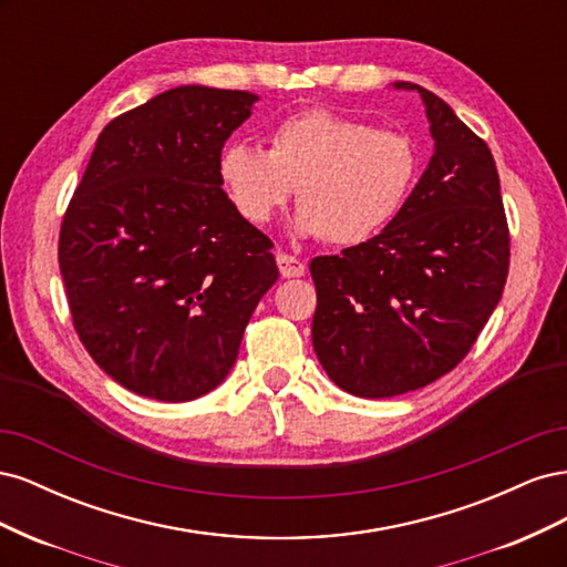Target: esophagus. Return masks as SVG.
Returning a JSON list of instances; mask_svg holds the SVG:
<instances>
[{
    "mask_svg": "<svg viewBox=\"0 0 567 567\" xmlns=\"http://www.w3.org/2000/svg\"><path fill=\"white\" fill-rule=\"evenodd\" d=\"M277 265H279L281 277H286V279L305 277V271H307V265L302 260H298V257L288 255V252H279L277 255Z\"/></svg>",
    "mask_w": 567,
    "mask_h": 567,
    "instance_id": "1",
    "label": "esophagus"
}]
</instances>
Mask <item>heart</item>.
<instances>
[{
	"label": "heart",
	"mask_w": 567,
	"mask_h": 567,
	"mask_svg": "<svg viewBox=\"0 0 567 567\" xmlns=\"http://www.w3.org/2000/svg\"><path fill=\"white\" fill-rule=\"evenodd\" d=\"M419 175L406 132L371 127L329 109H305L269 130L267 153L231 142L217 177L246 221L265 227L296 186V229L331 246H357L400 213Z\"/></svg>",
	"instance_id": "1"
}]
</instances>
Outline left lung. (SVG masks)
Segmentation results:
<instances>
[{
  "label": "left lung",
  "instance_id": "left-lung-1",
  "mask_svg": "<svg viewBox=\"0 0 567 567\" xmlns=\"http://www.w3.org/2000/svg\"><path fill=\"white\" fill-rule=\"evenodd\" d=\"M435 153L390 225L310 262L312 346L329 379L369 400L419 390L471 352L502 300L511 238L487 144L419 84Z\"/></svg>",
  "mask_w": 567,
  "mask_h": 567
}]
</instances>
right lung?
Instances as JSON below:
<instances>
[{
  "mask_svg": "<svg viewBox=\"0 0 567 567\" xmlns=\"http://www.w3.org/2000/svg\"><path fill=\"white\" fill-rule=\"evenodd\" d=\"M257 96L186 84L113 117L61 221L59 267L94 362L158 402L215 390L279 279L217 177Z\"/></svg>",
  "mask_w": 567,
  "mask_h": 567,
  "instance_id": "1",
  "label": "right lung"
}]
</instances>
